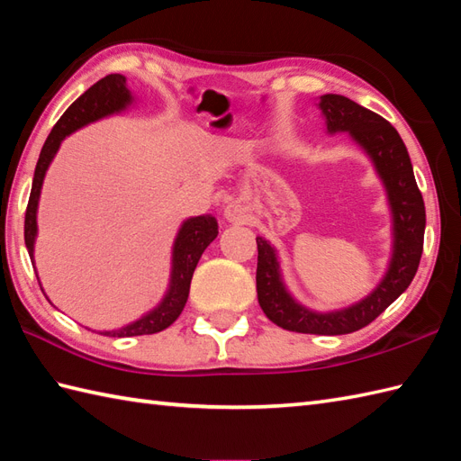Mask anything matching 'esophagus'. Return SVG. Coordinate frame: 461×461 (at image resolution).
<instances>
[{"label":"esophagus","mask_w":461,"mask_h":461,"mask_svg":"<svg viewBox=\"0 0 461 461\" xmlns=\"http://www.w3.org/2000/svg\"><path fill=\"white\" fill-rule=\"evenodd\" d=\"M244 217H247V214H244V209L239 203H230L227 204V209H224V219L229 222H242Z\"/></svg>","instance_id":"1"}]
</instances>
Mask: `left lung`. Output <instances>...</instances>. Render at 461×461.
Segmentation results:
<instances>
[{"label":"left lung","instance_id":"1","mask_svg":"<svg viewBox=\"0 0 461 461\" xmlns=\"http://www.w3.org/2000/svg\"><path fill=\"white\" fill-rule=\"evenodd\" d=\"M317 106L325 118L327 134L347 131L369 156L378 179L383 181L393 217L391 260L383 280L363 300L349 308L313 312L294 300L282 278L278 252L268 240L257 237V292L262 312L282 330L345 335L376 320L411 285L422 257L426 211L404 141L384 118L341 95H323Z\"/></svg>","mask_w":461,"mask_h":461}]
</instances>
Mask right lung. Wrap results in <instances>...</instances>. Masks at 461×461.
I'll return each instance as SVG.
<instances>
[{
	"mask_svg": "<svg viewBox=\"0 0 461 461\" xmlns=\"http://www.w3.org/2000/svg\"><path fill=\"white\" fill-rule=\"evenodd\" d=\"M131 102H134V96H131V92L126 85V77L108 75L104 78H100L96 85H92L83 96H78L73 104L67 108L65 114L60 116L55 128L50 130L45 146L39 153V161L33 176V187H31V195L25 211V247L33 266L41 187H43V179L50 161H53L60 148V141L73 134V131L90 124V122H96L100 118L118 114V112L126 110ZM217 234L219 222L212 214H201V217H191L187 221H183L177 230V237L173 240L169 285L161 302L146 315H141L140 320L120 327V330L100 333L108 337H136L167 330V327L181 315L183 308H185L193 272L197 268L201 254L214 239H217Z\"/></svg>",
	"mask_w": 461,
	"mask_h": 461,
	"instance_id": "add662e5",
	"label": "right lung"
}]
</instances>
